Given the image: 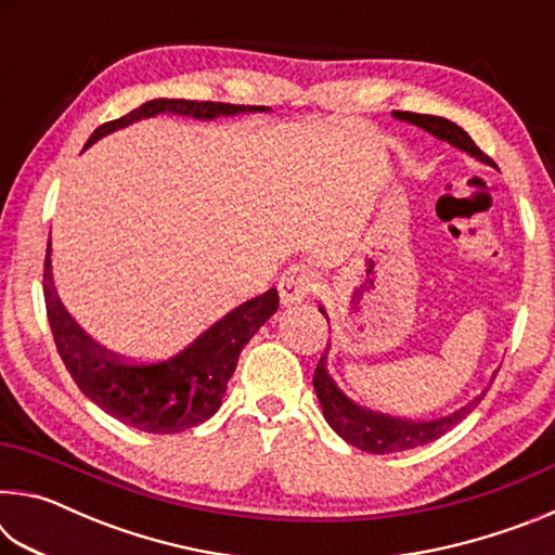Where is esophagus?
<instances>
[{"label": "esophagus", "mask_w": 555, "mask_h": 555, "mask_svg": "<svg viewBox=\"0 0 555 555\" xmlns=\"http://www.w3.org/2000/svg\"><path fill=\"white\" fill-rule=\"evenodd\" d=\"M318 274L306 264H296L284 271V276L279 281V296L284 306H298L318 291Z\"/></svg>", "instance_id": "esophagus-1"}]
</instances>
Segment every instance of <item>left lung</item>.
<instances>
[{
  "label": "left lung",
  "mask_w": 555,
  "mask_h": 555,
  "mask_svg": "<svg viewBox=\"0 0 555 555\" xmlns=\"http://www.w3.org/2000/svg\"><path fill=\"white\" fill-rule=\"evenodd\" d=\"M393 117L409 121V125H416L418 129H424L428 134L440 139V142H448L450 146L460 149V152L475 156L477 162L496 168L492 158L485 152H480V146H477L473 139H469L467 131L463 127H457L455 121H450L446 117H434V115H416V112H393ZM321 313L325 315L323 306H321ZM327 350H331V345L325 347L313 377V389L318 393V401H321L323 406V416L343 440H347V443L360 450H367V453H374V455L401 453V450L426 446L430 440L440 438L455 424H460V421H463L467 413L482 401L487 389H490L487 387L482 393H477L473 401H467L465 406H460L457 411L448 413V416H440L434 421H409V418L384 416V413L357 406L352 399L345 397L340 387L333 382L331 374H327Z\"/></svg>",
  "instance_id": "8db88e82"
}]
</instances>
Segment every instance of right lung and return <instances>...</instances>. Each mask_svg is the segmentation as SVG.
<instances>
[{"label":"right lung","instance_id":"1","mask_svg":"<svg viewBox=\"0 0 555 555\" xmlns=\"http://www.w3.org/2000/svg\"><path fill=\"white\" fill-rule=\"evenodd\" d=\"M164 112L193 119H215L240 115V112H267V107L158 98L144 102L125 117L98 127L86 149L112 131L129 127L131 121L164 115ZM43 296L55 347L80 391L121 424L158 436L181 434L185 428L198 426L220 409L244 345L279 308L276 288H269L267 294L244 300L234 311L222 315L218 323L168 360L134 362L102 350L65 311L53 286L51 242L49 255H46Z\"/></svg>","mask_w":555,"mask_h":555}]
</instances>
